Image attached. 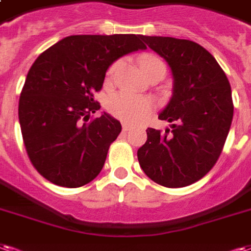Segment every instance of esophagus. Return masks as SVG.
Returning <instances> with one entry per match:
<instances>
[{
  "mask_svg": "<svg viewBox=\"0 0 251 251\" xmlns=\"http://www.w3.org/2000/svg\"><path fill=\"white\" fill-rule=\"evenodd\" d=\"M130 129H131V125H129V124H126V122H124V124H122V130H124V131L130 130Z\"/></svg>",
  "mask_w": 251,
  "mask_h": 251,
  "instance_id": "obj_1",
  "label": "esophagus"
}]
</instances>
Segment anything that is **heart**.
Returning a JSON list of instances; mask_svg holds the SVG:
<instances>
[{
  "label": "heart",
  "instance_id": "b5f03b06",
  "mask_svg": "<svg viewBox=\"0 0 251 251\" xmlns=\"http://www.w3.org/2000/svg\"><path fill=\"white\" fill-rule=\"evenodd\" d=\"M118 62L113 64L107 72V78H111L113 74L116 73L117 68H118ZM154 65H165L155 55H146L141 61V68L142 70H146L150 66ZM107 110L110 111L111 114L121 121H125L129 124H135L142 118L148 116L150 113V102L142 97H137L129 93H118L114 94L109 98L107 101Z\"/></svg>",
  "mask_w": 251,
  "mask_h": 251
}]
</instances>
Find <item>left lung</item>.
<instances>
[{"label":"left lung","mask_w":251,"mask_h":251,"mask_svg":"<svg viewBox=\"0 0 251 251\" xmlns=\"http://www.w3.org/2000/svg\"><path fill=\"white\" fill-rule=\"evenodd\" d=\"M172 69L173 96L158 118L165 133L148 127L138 162L148 177L166 187H183L205 177L224 149L233 120L229 79L213 55L197 42L141 36Z\"/></svg>","instance_id":"8db88e82"}]
</instances>
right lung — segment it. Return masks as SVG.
I'll return each instance as SVG.
<instances>
[{"instance_id": "1", "label": "right lung", "mask_w": 251, "mask_h": 251, "mask_svg": "<svg viewBox=\"0 0 251 251\" xmlns=\"http://www.w3.org/2000/svg\"><path fill=\"white\" fill-rule=\"evenodd\" d=\"M146 46L141 36H69L31 65L22 88L18 118L30 162L42 177L79 187L97 177L107 150L121 133L120 121L100 109L94 93L122 55Z\"/></svg>"}]
</instances>
